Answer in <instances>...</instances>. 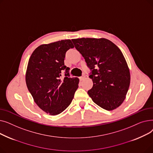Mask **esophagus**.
I'll use <instances>...</instances> for the list:
<instances>
[{"mask_svg":"<svg viewBox=\"0 0 153 153\" xmlns=\"http://www.w3.org/2000/svg\"><path fill=\"white\" fill-rule=\"evenodd\" d=\"M85 76L83 75V76H81V77H79V80H80V81H82V80H84V79H85Z\"/></svg>","mask_w":153,"mask_h":153,"instance_id":"esophagus-1","label":"esophagus"}]
</instances>
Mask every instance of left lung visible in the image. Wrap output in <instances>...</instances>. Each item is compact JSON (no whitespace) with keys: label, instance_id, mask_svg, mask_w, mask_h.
I'll return each instance as SVG.
<instances>
[{"label":"left lung","instance_id":"obj_1","mask_svg":"<svg viewBox=\"0 0 153 153\" xmlns=\"http://www.w3.org/2000/svg\"><path fill=\"white\" fill-rule=\"evenodd\" d=\"M91 72L93 86L87 93L93 102L107 110L123 102L130 83V73L119 48L105 38L72 39Z\"/></svg>","mask_w":153,"mask_h":153}]
</instances>
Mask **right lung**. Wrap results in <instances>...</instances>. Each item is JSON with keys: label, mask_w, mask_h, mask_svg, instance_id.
I'll use <instances>...</instances> for the list:
<instances>
[{"label": "right lung", "mask_w": 153, "mask_h": 153, "mask_svg": "<svg viewBox=\"0 0 153 153\" xmlns=\"http://www.w3.org/2000/svg\"><path fill=\"white\" fill-rule=\"evenodd\" d=\"M74 45L70 39L42 45L31 55L26 73L28 89L37 105L51 115L61 114L71 104L79 79L70 77L64 66L66 53ZM65 70V77L61 72Z\"/></svg>", "instance_id": "obj_1"}]
</instances>
